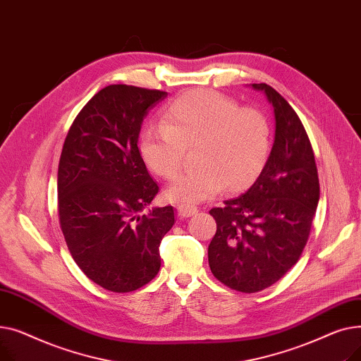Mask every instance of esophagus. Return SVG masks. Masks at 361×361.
<instances>
[{
	"label": "esophagus",
	"instance_id": "1",
	"mask_svg": "<svg viewBox=\"0 0 361 361\" xmlns=\"http://www.w3.org/2000/svg\"><path fill=\"white\" fill-rule=\"evenodd\" d=\"M197 206L195 204H187V203H181L178 204V215L181 218H188V216H193L195 214H197Z\"/></svg>",
	"mask_w": 361,
	"mask_h": 361
}]
</instances>
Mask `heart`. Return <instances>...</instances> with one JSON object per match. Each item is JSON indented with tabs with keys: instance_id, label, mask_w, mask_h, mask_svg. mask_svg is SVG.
<instances>
[{
	"instance_id": "heart-1",
	"label": "heart",
	"mask_w": 361,
	"mask_h": 361,
	"mask_svg": "<svg viewBox=\"0 0 361 361\" xmlns=\"http://www.w3.org/2000/svg\"><path fill=\"white\" fill-rule=\"evenodd\" d=\"M196 147V168L183 173L168 188L180 202L199 203L225 190L252 183L268 161L272 123L262 109L240 106L225 94L196 89L176 99L164 124L142 135L146 165L164 178H174L183 166L185 147Z\"/></svg>"
}]
</instances>
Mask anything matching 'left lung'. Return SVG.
<instances>
[{
    "label": "left lung",
    "instance_id": "8db88e82",
    "mask_svg": "<svg viewBox=\"0 0 361 361\" xmlns=\"http://www.w3.org/2000/svg\"><path fill=\"white\" fill-rule=\"evenodd\" d=\"M252 86L274 106L275 142L249 190L209 211L216 233L207 249L214 276L249 294L271 287L298 262L320 193L313 147L297 112L269 85Z\"/></svg>",
    "mask_w": 361,
    "mask_h": 361
}]
</instances>
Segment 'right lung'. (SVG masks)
<instances>
[{
  "instance_id": "right-lung-1",
  "label": "right lung",
  "mask_w": 361,
  "mask_h": 361,
  "mask_svg": "<svg viewBox=\"0 0 361 361\" xmlns=\"http://www.w3.org/2000/svg\"><path fill=\"white\" fill-rule=\"evenodd\" d=\"M166 92L128 85L99 90L74 118L59 164V216L83 274L112 293L135 291L157 276L159 244L173 206L145 207L159 185L137 147L143 118Z\"/></svg>"
}]
</instances>
